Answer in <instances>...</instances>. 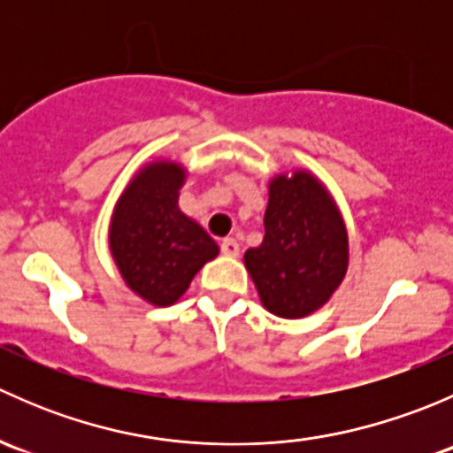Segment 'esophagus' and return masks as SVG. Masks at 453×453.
I'll return each mask as SVG.
<instances>
[{
	"mask_svg": "<svg viewBox=\"0 0 453 453\" xmlns=\"http://www.w3.org/2000/svg\"><path fill=\"white\" fill-rule=\"evenodd\" d=\"M221 252L226 256H239V243H236V239H232V236L223 239L221 241Z\"/></svg>",
	"mask_w": 453,
	"mask_h": 453,
	"instance_id": "esophagus-1",
	"label": "esophagus"
}]
</instances>
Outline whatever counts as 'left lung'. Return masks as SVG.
I'll return each instance as SVG.
<instances>
[{"mask_svg": "<svg viewBox=\"0 0 453 453\" xmlns=\"http://www.w3.org/2000/svg\"><path fill=\"white\" fill-rule=\"evenodd\" d=\"M260 303L278 318H304L328 303L349 267V234L335 201L307 171L269 184L265 236L245 252Z\"/></svg>", "mask_w": 453, "mask_h": 453, "instance_id": "1", "label": "left lung"}]
</instances>
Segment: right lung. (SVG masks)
Returning a JSON list of instances; mask_svg holds the SVG:
<instances>
[{"mask_svg": "<svg viewBox=\"0 0 453 453\" xmlns=\"http://www.w3.org/2000/svg\"><path fill=\"white\" fill-rule=\"evenodd\" d=\"M184 177L180 164H149L113 210V260L127 285L155 307L177 303L195 273L219 254L212 236L177 205Z\"/></svg>", "mask_w": 453, "mask_h": 453, "instance_id": "1", "label": "right lung"}]
</instances>
